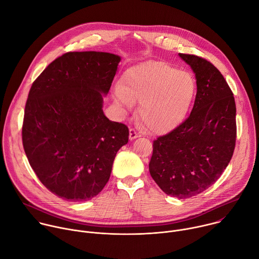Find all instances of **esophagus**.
Here are the masks:
<instances>
[{
  "label": "esophagus",
  "instance_id": "34e87169",
  "mask_svg": "<svg viewBox=\"0 0 259 259\" xmlns=\"http://www.w3.org/2000/svg\"><path fill=\"white\" fill-rule=\"evenodd\" d=\"M140 135L135 131V129H133V128H131L130 130H129V138H130V140H133V139H135V138H137V137H139Z\"/></svg>",
  "mask_w": 259,
  "mask_h": 259
}]
</instances>
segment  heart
Returning a JSON list of instances; mask_svg holds the SVG:
<instances>
[{"label":"heart","mask_w":259,"mask_h":259,"mask_svg":"<svg viewBox=\"0 0 259 259\" xmlns=\"http://www.w3.org/2000/svg\"><path fill=\"white\" fill-rule=\"evenodd\" d=\"M197 92L193 73L161 61L146 62L128 69L114 93L123 108L140 102L139 118L153 134H165L186 119Z\"/></svg>","instance_id":"1"}]
</instances>
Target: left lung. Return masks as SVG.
<instances>
[{
  "label": "left lung",
  "mask_w": 259,
  "mask_h": 259,
  "mask_svg": "<svg viewBox=\"0 0 259 259\" xmlns=\"http://www.w3.org/2000/svg\"><path fill=\"white\" fill-rule=\"evenodd\" d=\"M195 72L197 95L190 117L154 141L149 169L168 196H196L220 177L235 150L236 103L220 71L196 55L178 54Z\"/></svg>",
  "instance_id": "obj_1"
}]
</instances>
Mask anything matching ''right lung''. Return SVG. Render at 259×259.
Wrapping results in <instances>:
<instances>
[{"mask_svg": "<svg viewBox=\"0 0 259 259\" xmlns=\"http://www.w3.org/2000/svg\"><path fill=\"white\" fill-rule=\"evenodd\" d=\"M120 61L107 52H68L31 85L22 126L24 152L40 181L63 200L97 196L128 142V127L109 121L102 110Z\"/></svg>", "mask_w": 259, "mask_h": 259, "instance_id": "right-lung-1", "label": "right lung"}]
</instances>
